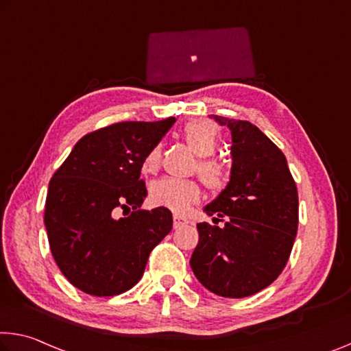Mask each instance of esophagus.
<instances>
[{
    "mask_svg": "<svg viewBox=\"0 0 351 351\" xmlns=\"http://www.w3.org/2000/svg\"><path fill=\"white\" fill-rule=\"evenodd\" d=\"M186 223H187L186 219H182V217H180V215H173V228H175V230H178V228H181V226H184Z\"/></svg>",
    "mask_w": 351,
    "mask_h": 351,
    "instance_id": "esophagus-1",
    "label": "esophagus"
}]
</instances>
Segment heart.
I'll list each match as a JSON object with an SVG mask.
<instances>
[{
  "label": "heart",
  "mask_w": 351,
  "mask_h": 351,
  "mask_svg": "<svg viewBox=\"0 0 351 351\" xmlns=\"http://www.w3.org/2000/svg\"><path fill=\"white\" fill-rule=\"evenodd\" d=\"M182 137L198 158V173L204 184L213 191H220L226 182L223 165L210 158L214 156L220 142V130L213 121L195 120L182 130ZM160 162V145H154L143 159V170L154 171ZM202 195V189L195 181L162 178L149 186V203L156 208H165L175 214H184Z\"/></svg>",
  "instance_id": "1"
}]
</instances>
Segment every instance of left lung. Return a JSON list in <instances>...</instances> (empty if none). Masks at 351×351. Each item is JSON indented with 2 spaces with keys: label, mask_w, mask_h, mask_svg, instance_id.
Masks as SVG:
<instances>
[{
  "label": "left lung",
  "mask_w": 351,
  "mask_h": 351,
  "mask_svg": "<svg viewBox=\"0 0 351 351\" xmlns=\"http://www.w3.org/2000/svg\"><path fill=\"white\" fill-rule=\"evenodd\" d=\"M231 131V178L204 206L213 221L198 223L191 267L220 297L243 298L274 282L291 256L298 228V193L286 156L258 126L213 115Z\"/></svg>",
  "instance_id": "8db88e82"
}]
</instances>
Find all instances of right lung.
Masks as SVG:
<instances>
[{"label": "right lung", "mask_w": 351, "mask_h": 351, "mask_svg": "<svg viewBox=\"0 0 351 351\" xmlns=\"http://www.w3.org/2000/svg\"><path fill=\"white\" fill-rule=\"evenodd\" d=\"M175 121H121L86 134L49 181V248L66 280L88 295L130 291L171 231L169 209H141L147 197L141 170ZM121 208L125 217H118Z\"/></svg>", "instance_id": "obj_1"}]
</instances>
